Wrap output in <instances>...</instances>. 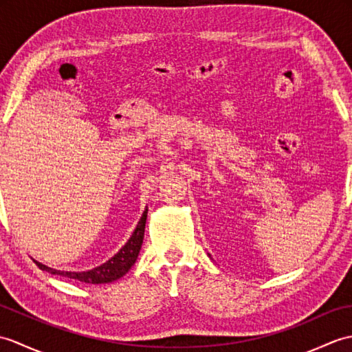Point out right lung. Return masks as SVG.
I'll return each mask as SVG.
<instances>
[{
  "instance_id": "add662e5",
  "label": "right lung",
  "mask_w": 352,
  "mask_h": 352,
  "mask_svg": "<svg viewBox=\"0 0 352 352\" xmlns=\"http://www.w3.org/2000/svg\"><path fill=\"white\" fill-rule=\"evenodd\" d=\"M146 213L148 208L142 213V218L139 219L136 228H134L131 237L126 241V243L119 250L113 257L109 258L106 263L96 266L91 271H83V272H71V271H57V269H52L50 266H45L39 261H36V265L39 266L42 271H47L52 275H62L68 276L72 280H78L81 283H89V284H104V283H111L116 281L124 276L126 272L130 271L131 266L136 263L138 256L142 248V242H144V233H145V223H146Z\"/></svg>"
}]
</instances>
